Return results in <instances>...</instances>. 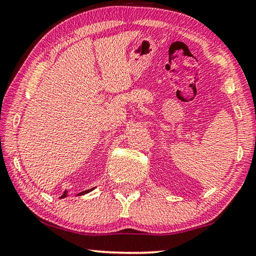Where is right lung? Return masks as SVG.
Instances as JSON below:
<instances>
[{
    "mask_svg": "<svg viewBox=\"0 0 256 256\" xmlns=\"http://www.w3.org/2000/svg\"><path fill=\"white\" fill-rule=\"evenodd\" d=\"M92 190H94V188H90V190H84V192H79L78 195H84V194H86V192H91ZM66 192H64V194H62L61 198H64V197H66Z\"/></svg>",
    "mask_w": 256,
    "mask_h": 256,
    "instance_id": "add662e5",
    "label": "right lung"
}]
</instances>
